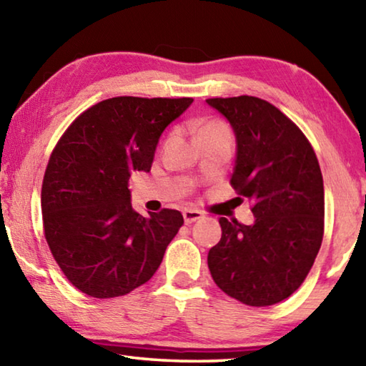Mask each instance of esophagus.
<instances>
[{
	"label": "esophagus",
	"mask_w": 366,
	"mask_h": 366,
	"mask_svg": "<svg viewBox=\"0 0 366 366\" xmlns=\"http://www.w3.org/2000/svg\"><path fill=\"white\" fill-rule=\"evenodd\" d=\"M182 216H184L185 224H192V222L202 219L203 218V213L198 212V209H184Z\"/></svg>",
	"instance_id": "obj_1"
}]
</instances>
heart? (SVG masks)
Returning a JSON list of instances; mask_svg holds the SVG:
<instances>
[{
	"mask_svg": "<svg viewBox=\"0 0 366 366\" xmlns=\"http://www.w3.org/2000/svg\"><path fill=\"white\" fill-rule=\"evenodd\" d=\"M221 127H226V126H224V124L218 122V121L205 122L200 129H198V135H202V134H205V132H209V131H216V129H221Z\"/></svg>",
	"mask_w": 366,
	"mask_h": 366,
	"instance_id": "obj_1",
	"label": "heart"
}]
</instances>
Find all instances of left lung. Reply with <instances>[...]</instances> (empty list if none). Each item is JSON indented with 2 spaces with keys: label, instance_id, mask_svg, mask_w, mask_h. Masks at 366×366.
I'll list each match as a JSON object with an SVG mask.
<instances>
[{
  "label": "left lung",
  "instance_id": "1",
  "mask_svg": "<svg viewBox=\"0 0 366 366\" xmlns=\"http://www.w3.org/2000/svg\"><path fill=\"white\" fill-rule=\"evenodd\" d=\"M231 122L237 158L231 185L255 222L219 218L208 268L222 292L250 307L287 299L305 281L325 234V187L312 144L274 104L257 97L208 98Z\"/></svg>",
  "mask_w": 366,
  "mask_h": 366
}]
</instances>
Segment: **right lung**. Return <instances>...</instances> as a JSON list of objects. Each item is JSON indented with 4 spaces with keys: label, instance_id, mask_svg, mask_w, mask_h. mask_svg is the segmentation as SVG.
<instances>
[{
    "label": "right lung",
    "instance_id": "add662e5",
    "mask_svg": "<svg viewBox=\"0 0 366 366\" xmlns=\"http://www.w3.org/2000/svg\"><path fill=\"white\" fill-rule=\"evenodd\" d=\"M194 98L114 97L77 116L48 159L43 232L74 287L121 297L152 276L184 224L177 209L148 218L131 205L129 177L152 169L159 135Z\"/></svg>",
    "mask_w": 366,
    "mask_h": 366
}]
</instances>
